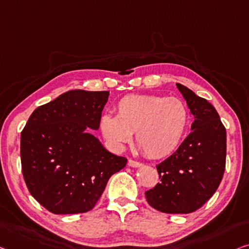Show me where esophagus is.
Wrapping results in <instances>:
<instances>
[{
	"label": "esophagus",
	"instance_id": "obj_1",
	"mask_svg": "<svg viewBox=\"0 0 249 249\" xmlns=\"http://www.w3.org/2000/svg\"><path fill=\"white\" fill-rule=\"evenodd\" d=\"M127 164L129 166H132V168H140V166H142V163L132 160V159H129L128 162H127Z\"/></svg>",
	"mask_w": 249,
	"mask_h": 249
}]
</instances>
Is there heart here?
Wrapping results in <instances>:
<instances>
[{"label":"heart","instance_id":"b5f03b06","mask_svg":"<svg viewBox=\"0 0 249 249\" xmlns=\"http://www.w3.org/2000/svg\"><path fill=\"white\" fill-rule=\"evenodd\" d=\"M190 114L177 97L129 94L118 101L116 116L104 114L101 129L105 139L120 147L135 133V143L152 159L171 154L185 134Z\"/></svg>","mask_w":249,"mask_h":249}]
</instances>
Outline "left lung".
Instances as JSON below:
<instances>
[{
    "mask_svg": "<svg viewBox=\"0 0 249 249\" xmlns=\"http://www.w3.org/2000/svg\"><path fill=\"white\" fill-rule=\"evenodd\" d=\"M190 113L191 132L179 148L157 165L160 183L145 192L148 205L166 213H190L209 200L226 166V128L207 99L177 84Z\"/></svg>",
    "mask_w": 249,
    "mask_h": 249,
    "instance_id": "8db88e82",
    "label": "left lung"
}]
</instances>
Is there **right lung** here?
<instances>
[{
  "instance_id": "obj_1",
  "label": "right lung",
  "mask_w": 249,
  "mask_h": 249,
  "mask_svg": "<svg viewBox=\"0 0 249 249\" xmlns=\"http://www.w3.org/2000/svg\"><path fill=\"white\" fill-rule=\"evenodd\" d=\"M109 91L76 89L39 106L21 133L25 184L40 205L55 214L91 210L107 181L127 159L104 147L97 131Z\"/></svg>"
}]
</instances>
